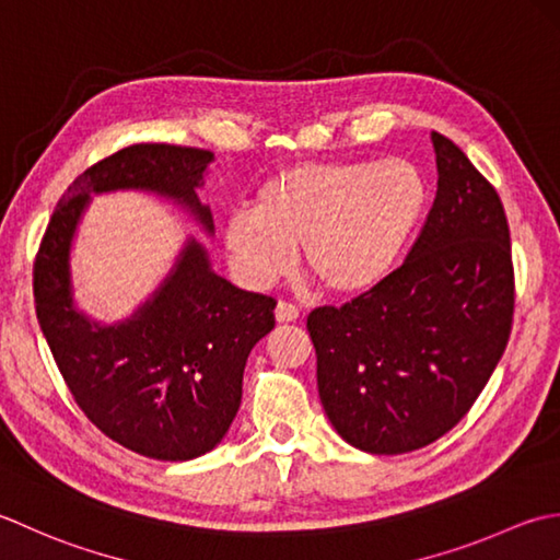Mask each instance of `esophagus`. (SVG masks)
<instances>
[{"label": "esophagus", "instance_id": "obj_1", "mask_svg": "<svg viewBox=\"0 0 560 560\" xmlns=\"http://www.w3.org/2000/svg\"><path fill=\"white\" fill-rule=\"evenodd\" d=\"M276 318H278L280 324H290V322H296V318H300V310H296L294 304H290V302L280 300V302H278V306H276Z\"/></svg>", "mask_w": 560, "mask_h": 560}]
</instances>
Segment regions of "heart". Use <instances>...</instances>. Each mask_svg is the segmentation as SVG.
Here are the masks:
<instances>
[{"label":"heart","mask_w":560,"mask_h":560,"mask_svg":"<svg viewBox=\"0 0 560 560\" xmlns=\"http://www.w3.org/2000/svg\"><path fill=\"white\" fill-rule=\"evenodd\" d=\"M418 164L304 162L260 184L254 210L224 226L236 270L256 288L288 276L302 248L306 272L330 294L358 296L392 276L428 210Z\"/></svg>","instance_id":"b5f03b06"}]
</instances>
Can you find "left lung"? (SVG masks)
I'll list each match as a JSON object with an SVG mask.
<instances>
[{
	"instance_id": "8db88e82",
	"label": "left lung",
	"mask_w": 560,
	"mask_h": 560,
	"mask_svg": "<svg viewBox=\"0 0 560 560\" xmlns=\"http://www.w3.org/2000/svg\"><path fill=\"white\" fill-rule=\"evenodd\" d=\"M438 192L389 278L306 316L318 396L352 447L404 454L440 440L483 392L515 316V268L500 196L432 132Z\"/></svg>"
}]
</instances>
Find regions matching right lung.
I'll list each match as a JSON object with an SVG mask.
<instances>
[{
    "instance_id": "1",
    "label": "right lung",
    "mask_w": 560,
    "mask_h": 560,
    "mask_svg": "<svg viewBox=\"0 0 560 560\" xmlns=\"http://www.w3.org/2000/svg\"><path fill=\"white\" fill-rule=\"evenodd\" d=\"M212 152L130 144L79 174L45 230L33 264V300L67 389L106 438L142 456L186 462L210 452L242 404L250 348L276 326V300L210 270L188 242L162 290L130 322L89 324L70 294V242L89 192L142 188L174 198L212 230L196 188Z\"/></svg>"
}]
</instances>
